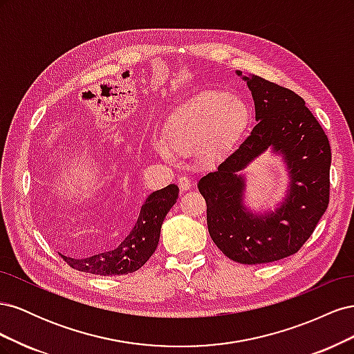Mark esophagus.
Returning <instances> with one entry per match:
<instances>
[{
    "instance_id": "esophagus-1",
    "label": "esophagus",
    "mask_w": 354,
    "mask_h": 354,
    "mask_svg": "<svg viewBox=\"0 0 354 354\" xmlns=\"http://www.w3.org/2000/svg\"><path fill=\"white\" fill-rule=\"evenodd\" d=\"M178 187L181 192H187L192 187V181L189 177H180L178 180Z\"/></svg>"
}]
</instances>
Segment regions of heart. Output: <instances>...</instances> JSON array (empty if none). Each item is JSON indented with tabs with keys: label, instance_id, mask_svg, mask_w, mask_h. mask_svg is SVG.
<instances>
[{
	"label": "heart",
	"instance_id": "obj_1",
	"mask_svg": "<svg viewBox=\"0 0 354 354\" xmlns=\"http://www.w3.org/2000/svg\"><path fill=\"white\" fill-rule=\"evenodd\" d=\"M250 121V106L242 99L223 90H205L171 118L164 147L177 155L218 156L243 134Z\"/></svg>",
	"mask_w": 354,
	"mask_h": 354
}]
</instances>
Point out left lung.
Segmentation results:
<instances>
[{"label": "left lung", "mask_w": 354, "mask_h": 354, "mask_svg": "<svg viewBox=\"0 0 354 354\" xmlns=\"http://www.w3.org/2000/svg\"><path fill=\"white\" fill-rule=\"evenodd\" d=\"M239 77L242 72L236 71ZM259 121L241 146L198 189L207 202L209 236L241 264H261L295 254L312 236L329 203L330 146L306 102L294 91L257 75L242 77ZM270 147L290 174L287 196L274 212L254 214L244 207L240 171Z\"/></svg>", "instance_id": "obj_1"}]
</instances>
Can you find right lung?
<instances>
[{
    "instance_id": "right-lung-1",
    "label": "right lung",
    "mask_w": 354,
    "mask_h": 354,
    "mask_svg": "<svg viewBox=\"0 0 354 354\" xmlns=\"http://www.w3.org/2000/svg\"><path fill=\"white\" fill-rule=\"evenodd\" d=\"M178 198V187L168 185L167 187L149 195L140 208L138 218L124 241L113 245L109 250L95 254H87L72 248L59 252L72 269L80 272L118 276L128 274L140 269L155 252L160 226L168 211L173 208Z\"/></svg>"
}]
</instances>
